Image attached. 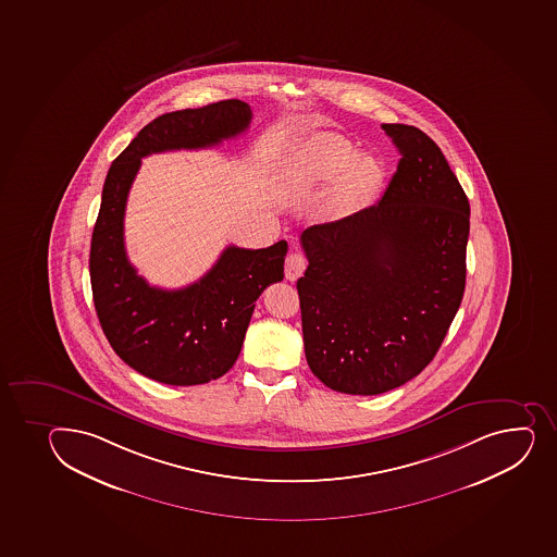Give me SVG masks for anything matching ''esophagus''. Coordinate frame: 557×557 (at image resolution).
I'll return each instance as SVG.
<instances>
[{
	"instance_id": "34e87169",
	"label": "esophagus",
	"mask_w": 557,
	"mask_h": 557,
	"mask_svg": "<svg viewBox=\"0 0 557 557\" xmlns=\"http://www.w3.org/2000/svg\"><path fill=\"white\" fill-rule=\"evenodd\" d=\"M305 269H307V259L304 253H288V258L285 259V275H287L288 282H296L299 275L304 274Z\"/></svg>"
}]
</instances>
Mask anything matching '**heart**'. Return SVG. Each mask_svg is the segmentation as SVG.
<instances>
[{
  "mask_svg": "<svg viewBox=\"0 0 557 557\" xmlns=\"http://www.w3.org/2000/svg\"><path fill=\"white\" fill-rule=\"evenodd\" d=\"M333 194L327 202L329 215L342 219L356 208L371 201L384 181V168L371 153L350 157L347 144L323 138L310 146L301 159V173L312 181L336 177Z\"/></svg>",
  "mask_w": 557,
  "mask_h": 557,
  "instance_id": "1",
  "label": "heart"
}]
</instances>
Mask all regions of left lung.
I'll return each instance as SVG.
<instances>
[{
	"label": "left lung",
	"mask_w": 557,
	"mask_h": 557,
	"mask_svg": "<svg viewBox=\"0 0 557 557\" xmlns=\"http://www.w3.org/2000/svg\"><path fill=\"white\" fill-rule=\"evenodd\" d=\"M382 129L401 156L382 199L301 234L305 356L315 379L347 395H380L422 373L465 296V189L419 127Z\"/></svg>",
	"instance_id": "obj_1"
}]
</instances>
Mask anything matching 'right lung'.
I'll return each mask as SVG.
<instances>
[{
	"label": "right lung",
	"mask_w": 557,
	"mask_h": 557,
	"mask_svg": "<svg viewBox=\"0 0 557 557\" xmlns=\"http://www.w3.org/2000/svg\"><path fill=\"white\" fill-rule=\"evenodd\" d=\"M242 100L157 116L111 164L92 230L89 274L98 322L111 347L137 373L168 385L207 384L234 366L256 299L282 282L287 242L226 247L201 280L178 290L151 287L127 259L124 213L140 159L173 149L212 148L247 129Z\"/></svg>",
	"instance_id": "1"
}]
</instances>
